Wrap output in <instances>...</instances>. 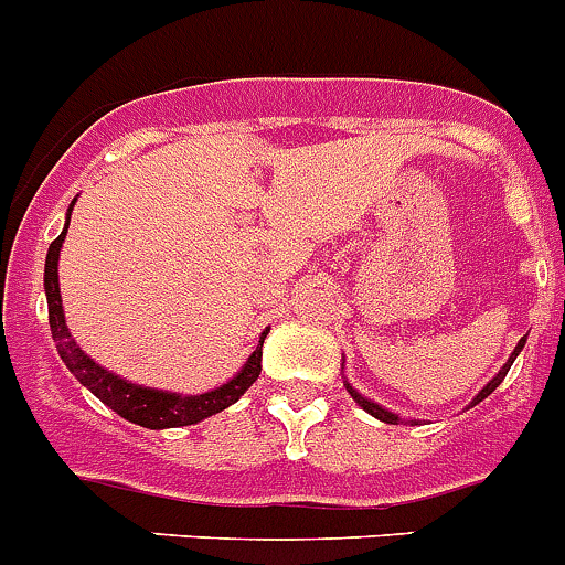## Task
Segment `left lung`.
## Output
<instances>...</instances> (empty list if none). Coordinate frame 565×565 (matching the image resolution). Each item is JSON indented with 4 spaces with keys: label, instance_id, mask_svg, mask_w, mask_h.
Instances as JSON below:
<instances>
[{
    "label": "left lung",
    "instance_id": "1",
    "mask_svg": "<svg viewBox=\"0 0 565 565\" xmlns=\"http://www.w3.org/2000/svg\"><path fill=\"white\" fill-rule=\"evenodd\" d=\"M523 345H525V337H523V340L518 342V345H514L512 356H509V360H505V363H503V369H500L498 374H494V377H491L489 383L483 385V388H480V394H477V397L471 399V406H477V403H483V399L489 397V394L494 392V388H498L500 383H503V377H505V374H509V369H512V363H514V360H518V354H520V351H523ZM345 388H349V394H351V397H354L356 403H360V406H363L365 412L371 414V417H377V420H383V423H392V426H397V423H403V420H399V414H394V412H388V408L377 406V403H374V399L363 397V394L356 392V388H351L349 383H345Z\"/></svg>",
    "mask_w": 565,
    "mask_h": 565
}]
</instances>
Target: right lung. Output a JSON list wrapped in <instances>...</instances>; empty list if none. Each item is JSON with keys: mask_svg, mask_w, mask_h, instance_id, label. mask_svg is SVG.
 Listing matches in <instances>:
<instances>
[{"mask_svg": "<svg viewBox=\"0 0 565 565\" xmlns=\"http://www.w3.org/2000/svg\"><path fill=\"white\" fill-rule=\"evenodd\" d=\"M76 202V200H74ZM74 202L67 209V223H71V211ZM67 223L62 234L56 236L47 248L45 257V297H47V322H51V334L56 342L62 363L67 371L88 388L94 397H99L108 408L125 417L128 423H137L142 428H180V426H194V423L205 420L211 414H220L223 408L234 406L236 399L243 397L250 388V383L259 377L263 371V340L268 329L259 337L257 351L248 356V363L239 369V374L228 380L225 385L214 388L205 394H173V392H159V388H148V385H137L131 380H122L119 374H110L99 363H94L85 351L79 349L65 326V311H62V294H60V248L65 243Z\"/></svg>", "mask_w": 565, "mask_h": 565, "instance_id": "obj_1", "label": "right lung"}]
</instances>
